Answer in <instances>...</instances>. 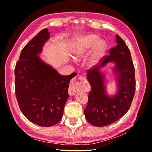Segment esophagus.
I'll return each mask as SVG.
<instances>
[{"label": "esophagus", "instance_id": "esophagus-1", "mask_svg": "<svg viewBox=\"0 0 152 152\" xmlns=\"http://www.w3.org/2000/svg\"><path fill=\"white\" fill-rule=\"evenodd\" d=\"M84 84H85V78L81 76H78L72 79L68 89L69 96H74Z\"/></svg>", "mask_w": 152, "mask_h": 152}]
</instances>
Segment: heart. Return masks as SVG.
<instances>
[{"label":"heart","mask_w":152,"mask_h":152,"mask_svg":"<svg viewBox=\"0 0 152 152\" xmlns=\"http://www.w3.org/2000/svg\"><path fill=\"white\" fill-rule=\"evenodd\" d=\"M98 37L94 34H89L79 38L73 53L77 59H81L87 55L89 51L94 47V51L89 59V64L91 66L98 63L106 49V44L104 41H98Z\"/></svg>","instance_id":"b5f03b06"}]
</instances>
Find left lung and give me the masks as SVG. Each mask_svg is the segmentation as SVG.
<instances>
[{"label":"left lung","instance_id":"8db88e82","mask_svg":"<svg viewBox=\"0 0 152 152\" xmlns=\"http://www.w3.org/2000/svg\"><path fill=\"white\" fill-rule=\"evenodd\" d=\"M116 47L110 50V55L103 58L99 65L88 72L87 78L91 89L84 110L85 118L91 125H110L128 112L135 93V71L130 52L124 41L116 35ZM114 63L112 69L117 91L109 95L106 90L105 75L101 70L108 63Z\"/></svg>","mask_w":152,"mask_h":152}]
</instances>
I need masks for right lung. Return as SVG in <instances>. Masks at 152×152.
<instances>
[{
    "label": "right lung",
    "instance_id": "add662e5",
    "mask_svg": "<svg viewBox=\"0 0 152 152\" xmlns=\"http://www.w3.org/2000/svg\"><path fill=\"white\" fill-rule=\"evenodd\" d=\"M50 39L43 29L20 53L15 68V96L22 113L29 121L43 127L58 123L68 98L69 80L74 76H62L39 56Z\"/></svg>",
    "mask_w": 152,
    "mask_h": 152
}]
</instances>
